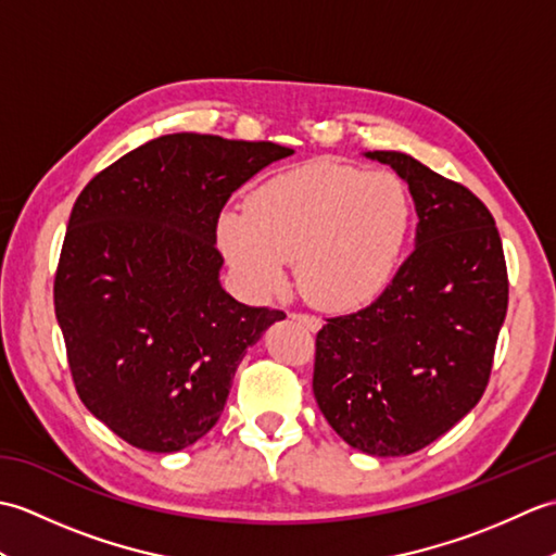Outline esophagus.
<instances>
[{
    "label": "esophagus",
    "mask_w": 556,
    "mask_h": 556,
    "mask_svg": "<svg viewBox=\"0 0 556 556\" xmlns=\"http://www.w3.org/2000/svg\"><path fill=\"white\" fill-rule=\"evenodd\" d=\"M291 317L293 320H299V323H303L305 327L311 329V332H317V329H320V317H315V315H305V313H291Z\"/></svg>",
    "instance_id": "esophagus-1"
}]
</instances>
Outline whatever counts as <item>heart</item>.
I'll use <instances>...</instances> for the list:
<instances>
[{"label": "heart", "instance_id": "1", "mask_svg": "<svg viewBox=\"0 0 556 556\" xmlns=\"http://www.w3.org/2000/svg\"><path fill=\"white\" fill-rule=\"evenodd\" d=\"M410 227L413 200L396 174L311 164L260 184L245 207L224 210L217 241L251 296L277 291L296 257L305 296L349 311L392 281Z\"/></svg>", "mask_w": 556, "mask_h": 556}]
</instances>
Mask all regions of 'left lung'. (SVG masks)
Instances as JSON below:
<instances>
[{
    "label": "left lung",
    "mask_w": 556,
    "mask_h": 556,
    "mask_svg": "<svg viewBox=\"0 0 556 556\" xmlns=\"http://www.w3.org/2000/svg\"><path fill=\"white\" fill-rule=\"evenodd\" d=\"M416 200V251L365 308L315 337L313 394L332 430L372 456L434 442L485 394L509 305L500 231L464 184L375 150Z\"/></svg>",
    "instance_id": "1"
}]
</instances>
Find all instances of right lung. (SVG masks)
Segmentation results:
<instances>
[{"label": "right lung", "instance_id": "right-lung-1", "mask_svg": "<svg viewBox=\"0 0 556 556\" xmlns=\"http://www.w3.org/2000/svg\"><path fill=\"white\" fill-rule=\"evenodd\" d=\"M293 150L160 136L92 176L71 210L54 311L86 408L131 446L169 454L215 428L245 349L287 317L219 287L217 219Z\"/></svg>", "mask_w": 556, "mask_h": 556}]
</instances>
